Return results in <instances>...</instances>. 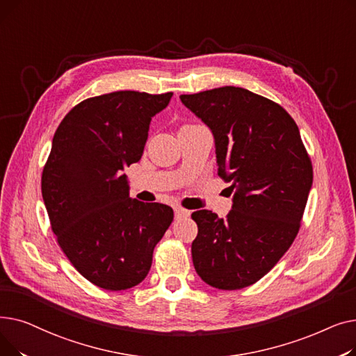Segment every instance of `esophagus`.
<instances>
[{"instance_id":"esophagus-1","label":"esophagus","mask_w":356,"mask_h":356,"mask_svg":"<svg viewBox=\"0 0 356 356\" xmlns=\"http://www.w3.org/2000/svg\"><path fill=\"white\" fill-rule=\"evenodd\" d=\"M189 215H191L189 211H186V209H183V208H180V207H176V208H175V216H176V219H181V218H186V216H189Z\"/></svg>"}]
</instances>
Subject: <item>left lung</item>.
Instances as JSON below:
<instances>
[{
    "label": "left lung",
    "mask_w": 356,
    "mask_h": 356,
    "mask_svg": "<svg viewBox=\"0 0 356 356\" xmlns=\"http://www.w3.org/2000/svg\"><path fill=\"white\" fill-rule=\"evenodd\" d=\"M213 134L218 175L231 181L225 219L196 211L193 266L204 283L239 290L257 283L293 244L313 183L300 131L287 111L235 86L180 95Z\"/></svg>",
    "instance_id": "left-lung-1"
}]
</instances>
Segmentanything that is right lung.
<instances>
[{
  "mask_svg": "<svg viewBox=\"0 0 356 356\" xmlns=\"http://www.w3.org/2000/svg\"><path fill=\"white\" fill-rule=\"evenodd\" d=\"M172 97L136 90L93 97L54 133L42 176L51 231L72 266L101 289L140 284L173 220L167 204L129 197L124 173L141 159L149 122Z\"/></svg>",
  "mask_w": 356,
  "mask_h": 356,
  "instance_id": "right-lung-1",
  "label": "right lung"
}]
</instances>
